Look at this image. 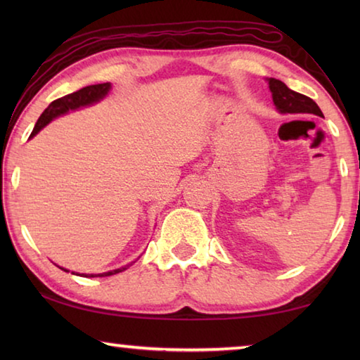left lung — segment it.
I'll use <instances>...</instances> for the list:
<instances>
[{"mask_svg":"<svg viewBox=\"0 0 360 360\" xmlns=\"http://www.w3.org/2000/svg\"><path fill=\"white\" fill-rule=\"evenodd\" d=\"M268 87L271 90L273 103L279 112L283 114H316L322 117V111L319 106L309 98V96H304L302 94H297L294 90H290L288 85L279 81V79L270 77L266 79Z\"/></svg>","mask_w":360,"mask_h":360,"instance_id":"obj_1","label":"left lung"}]
</instances>
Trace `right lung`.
Returning a JSON list of instances; mask_svg holds the SVG:
<instances>
[{
	"label": "right lung",
	"instance_id": "right-lung-1",
	"mask_svg": "<svg viewBox=\"0 0 360 360\" xmlns=\"http://www.w3.org/2000/svg\"><path fill=\"white\" fill-rule=\"evenodd\" d=\"M109 90H111V84L105 82V84H95V85H87V87H84L81 90H77V92H72L70 95H65L62 98H58L56 101H52L51 105H49L44 112L41 114V117L36 122L34 129L32 131V135L30 138H33L36 133H38L41 129H44V127L51 122L52 119L58 117V115H63L68 111H75V109L79 108H84V106H89V105H94V103L100 101L105 98L108 95ZM131 264L125 265V266H120L117 270H111V271H106V273H98V275H81L85 278H103V276H111L115 275V273H120L129 268ZM62 268V266H60ZM65 270V268H62ZM68 271V270H65ZM72 275H76V273H72Z\"/></svg>",
	"mask_w": 360,
	"mask_h": 360
}]
</instances>
